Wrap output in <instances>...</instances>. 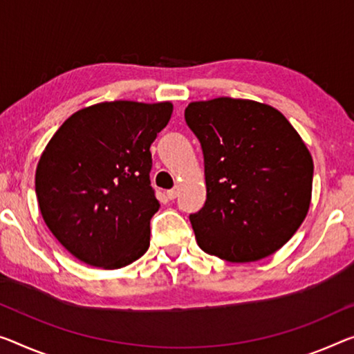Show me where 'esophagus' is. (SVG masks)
Segmentation results:
<instances>
[{
    "mask_svg": "<svg viewBox=\"0 0 354 354\" xmlns=\"http://www.w3.org/2000/svg\"><path fill=\"white\" fill-rule=\"evenodd\" d=\"M166 194H167V198H169V199H176L177 196H178V187H174V188L169 189V192H167Z\"/></svg>",
    "mask_w": 354,
    "mask_h": 354,
    "instance_id": "1",
    "label": "esophagus"
}]
</instances>
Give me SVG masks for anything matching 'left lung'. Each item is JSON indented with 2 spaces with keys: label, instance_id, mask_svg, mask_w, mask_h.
<instances>
[{
  "label": "left lung",
  "instance_id": "8db88e82",
  "mask_svg": "<svg viewBox=\"0 0 354 354\" xmlns=\"http://www.w3.org/2000/svg\"><path fill=\"white\" fill-rule=\"evenodd\" d=\"M185 120L204 155L207 199L189 215L198 245L231 263L281 248L312 199L313 160L291 123L272 106L215 97L189 102Z\"/></svg>",
  "mask_w": 354,
  "mask_h": 354
}]
</instances>
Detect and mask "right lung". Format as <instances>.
<instances>
[{"label": "right lung", "instance_id": "obj_1", "mask_svg": "<svg viewBox=\"0 0 354 354\" xmlns=\"http://www.w3.org/2000/svg\"><path fill=\"white\" fill-rule=\"evenodd\" d=\"M171 113V102H100L73 113L48 140L36 169L37 203L77 259L120 269L149 250L160 209L150 145Z\"/></svg>", "mask_w": 354, "mask_h": 354}]
</instances>
